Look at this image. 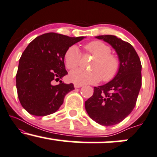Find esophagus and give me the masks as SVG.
<instances>
[{
    "label": "esophagus",
    "instance_id": "34e87169",
    "mask_svg": "<svg viewBox=\"0 0 157 157\" xmlns=\"http://www.w3.org/2000/svg\"><path fill=\"white\" fill-rule=\"evenodd\" d=\"M74 86H75V88H81V87L82 86V85L81 84H77V83H75V85H74Z\"/></svg>",
    "mask_w": 157,
    "mask_h": 157
}]
</instances>
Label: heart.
<instances>
[{"instance_id": "heart-1", "label": "heart", "mask_w": 157, "mask_h": 157, "mask_svg": "<svg viewBox=\"0 0 157 157\" xmlns=\"http://www.w3.org/2000/svg\"><path fill=\"white\" fill-rule=\"evenodd\" d=\"M84 48L88 53L95 57L90 64L92 70L75 69L69 75L70 80L77 84L96 83L101 79L104 82L113 80L120 68V59L118 56L111 53L110 48L101 41H92L85 45ZM81 57L77 46L69 47L64 54L66 67L69 69L77 67Z\"/></svg>"}]
</instances>
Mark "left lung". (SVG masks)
Masks as SVG:
<instances>
[{
  "mask_svg": "<svg viewBox=\"0 0 157 157\" xmlns=\"http://www.w3.org/2000/svg\"><path fill=\"white\" fill-rule=\"evenodd\" d=\"M109 43L120 59V68L110 82L94 87V94L85 102L88 116L100 125L113 126L125 119L135 107L142 85L141 62L129 42L116 36H97Z\"/></svg>",
  "mask_w": 157,
  "mask_h": 157,
  "instance_id": "obj_1",
  "label": "left lung"
}]
</instances>
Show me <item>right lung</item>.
I'll use <instances>...</instances> for the list:
<instances>
[{"instance_id": "add662e5", "label": "right lung", "mask_w": 157, "mask_h": 157, "mask_svg": "<svg viewBox=\"0 0 157 157\" xmlns=\"http://www.w3.org/2000/svg\"><path fill=\"white\" fill-rule=\"evenodd\" d=\"M83 38L44 33L33 39L22 52L16 86L20 102L30 114L45 116L56 112L65 96L75 89L72 83L54 82L68 74L64 65L66 51Z\"/></svg>"}]
</instances>
